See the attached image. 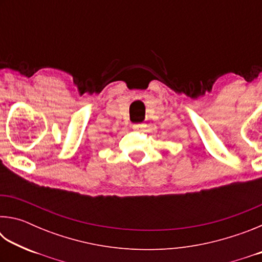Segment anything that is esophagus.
Masks as SVG:
<instances>
[{"label":"esophagus","instance_id":"obj_1","mask_svg":"<svg viewBox=\"0 0 262 262\" xmlns=\"http://www.w3.org/2000/svg\"><path fill=\"white\" fill-rule=\"evenodd\" d=\"M132 127H133V129H134V130H141V129H143V128H144V125H143V123H135V125H133Z\"/></svg>","mask_w":262,"mask_h":262}]
</instances>
